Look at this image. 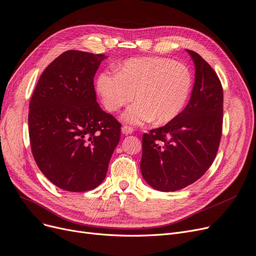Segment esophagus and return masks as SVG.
I'll use <instances>...</instances> for the list:
<instances>
[{
    "label": "esophagus",
    "mask_w": 256,
    "mask_h": 256,
    "mask_svg": "<svg viewBox=\"0 0 256 256\" xmlns=\"http://www.w3.org/2000/svg\"><path fill=\"white\" fill-rule=\"evenodd\" d=\"M121 132H122V134H124V135H130V134L133 133L134 130H133V128H130V126H122V128H121Z\"/></svg>",
    "instance_id": "obj_1"
}]
</instances>
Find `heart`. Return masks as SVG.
<instances>
[{
	"label": "heart",
	"instance_id": "1",
	"mask_svg": "<svg viewBox=\"0 0 256 256\" xmlns=\"http://www.w3.org/2000/svg\"><path fill=\"white\" fill-rule=\"evenodd\" d=\"M192 74L182 63L146 56L132 58L116 68V72L98 74L96 90L103 106L116 112L134 99L123 114L130 124L154 120L162 124L174 120L184 110L192 88Z\"/></svg>",
	"mask_w": 256,
	"mask_h": 256
}]
</instances>
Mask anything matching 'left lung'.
Masks as SVG:
<instances>
[{
	"instance_id": "obj_1",
	"label": "left lung",
	"mask_w": 256,
	"mask_h": 256,
	"mask_svg": "<svg viewBox=\"0 0 256 256\" xmlns=\"http://www.w3.org/2000/svg\"><path fill=\"white\" fill-rule=\"evenodd\" d=\"M186 50L195 64L190 101L174 120L142 136L141 174L162 192L180 190L200 179L213 164L222 138L220 80L200 54Z\"/></svg>"
}]
</instances>
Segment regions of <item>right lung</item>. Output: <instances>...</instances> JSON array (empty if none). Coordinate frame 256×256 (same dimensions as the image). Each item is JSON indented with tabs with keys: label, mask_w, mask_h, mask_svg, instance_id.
Masks as SVG:
<instances>
[{
	"label": "right lung",
	"mask_w": 256,
	"mask_h": 256,
	"mask_svg": "<svg viewBox=\"0 0 256 256\" xmlns=\"http://www.w3.org/2000/svg\"><path fill=\"white\" fill-rule=\"evenodd\" d=\"M106 56L68 50L42 72L30 103L28 130L36 166L70 192L97 188L106 176L121 124L97 103L94 77Z\"/></svg>",
	"instance_id": "1"
}]
</instances>
